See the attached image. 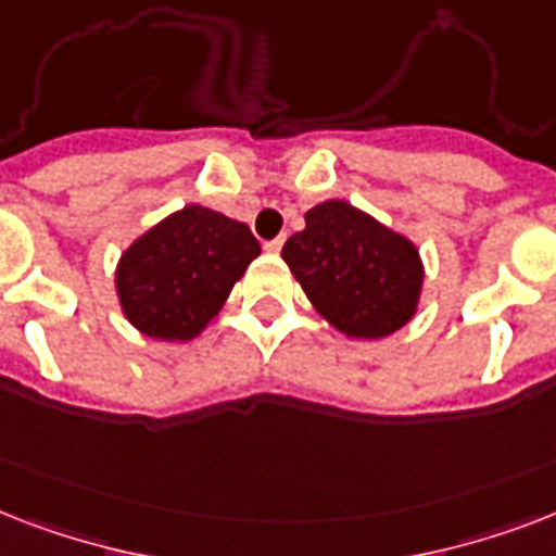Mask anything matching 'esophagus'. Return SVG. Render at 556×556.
<instances>
[{
    "label": "esophagus",
    "instance_id": "1",
    "mask_svg": "<svg viewBox=\"0 0 556 556\" xmlns=\"http://www.w3.org/2000/svg\"><path fill=\"white\" fill-rule=\"evenodd\" d=\"M282 242H286L282 236H277V239H270V242H265V251H268V253H279V251H282Z\"/></svg>",
    "mask_w": 556,
    "mask_h": 556
}]
</instances>
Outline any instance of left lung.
<instances>
[{"label":"left lung","instance_id":"obj_1","mask_svg":"<svg viewBox=\"0 0 556 556\" xmlns=\"http://www.w3.org/2000/svg\"><path fill=\"white\" fill-rule=\"evenodd\" d=\"M282 260L317 314L346 338H387L418 308V248L349 201L331 199L308 210L305 230L288 239Z\"/></svg>","mask_w":556,"mask_h":556}]
</instances>
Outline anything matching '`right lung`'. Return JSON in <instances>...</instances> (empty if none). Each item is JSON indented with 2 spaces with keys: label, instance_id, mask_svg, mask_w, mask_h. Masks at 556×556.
Masks as SVG:
<instances>
[{
  "label": "right lung",
  "instance_id": "add662e5",
  "mask_svg": "<svg viewBox=\"0 0 556 556\" xmlns=\"http://www.w3.org/2000/svg\"><path fill=\"white\" fill-rule=\"evenodd\" d=\"M260 251L248 225L187 204L138 236L117 262L126 320L155 340L199 338Z\"/></svg>",
  "mask_w": 556,
  "mask_h": 556
}]
</instances>
